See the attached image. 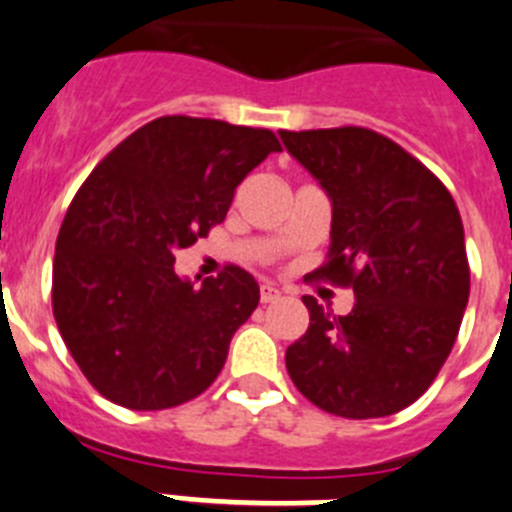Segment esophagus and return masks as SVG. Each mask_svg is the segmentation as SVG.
<instances>
[{
	"label": "esophagus",
	"mask_w": 512,
	"mask_h": 512,
	"mask_svg": "<svg viewBox=\"0 0 512 512\" xmlns=\"http://www.w3.org/2000/svg\"><path fill=\"white\" fill-rule=\"evenodd\" d=\"M281 299V291L275 286H270V283H262L260 286V301L262 304H273V301Z\"/></svg>",
	"instance_id": "esophagus-1"
}]
</instances>
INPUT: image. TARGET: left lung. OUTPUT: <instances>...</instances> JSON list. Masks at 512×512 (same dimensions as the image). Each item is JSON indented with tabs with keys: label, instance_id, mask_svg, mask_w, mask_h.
Listing matches in <instances>:
<instances>
[{
	"label": "left lung",
	"instance_id": "left-lung-1",
	"mask_svg": "<svg viewBox=\"0 0 512 512\" xmlns=\"http://www.w3.org/2000/svg\"><path fill=\"white\" fill-rule=\"evenodd\" d=\"M332 201V242L311 278L353 288L335 317L304 296L309 330L288 345L296 389L348 420L410 407L433 384L469 301L464 224L451 193L371 128L281 131Z\"/></svg>",
	"mask_w": 512,
	"mask_h": 512
}]
</instances>
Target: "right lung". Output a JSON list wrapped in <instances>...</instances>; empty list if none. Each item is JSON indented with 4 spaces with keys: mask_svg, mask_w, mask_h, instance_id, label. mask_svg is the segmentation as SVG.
I'll list each match as a JSON object with an SVG mask.
<instances>
[{
    "mask_svg": "<svg viewBox=\"0 0 512 512\" xmlns=\"http://www.w3.org/2000/svg\"><path fill=\"white\" fill-rule=\"evenodd\" d=\"M270 151L281 141L268 128L164 115L82 182L56 239L51 299L71 358L102 397L170 410L216 381L260 288L237 265L195 288L175 275V252L224 221Z\"/></svg>",
    "mask_w": 512,
    "mask_h": 512,
    "instance_id": "obj_1",
    "label": "right lung"
}]
</instances>
